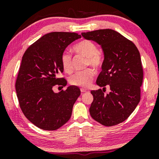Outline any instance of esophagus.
<instances>
[{"label": "esophagus", "mask_w": 159, "mask_h": 159, "mask_svg": "<svg viewBox=\"0 0 159 159\" xmlns=\"http://www.w3.org/2000/svg\"><path fill=\"white\" fill-rule=\"evenodd\" d=\"M81 93H86V92H88V90L84 88H81Z\"/></svg>", "instance_id": "esophagus-1"}]
</instances>
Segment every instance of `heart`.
<instances>
[{
	"label": "heart",
	"mask_w": 159,
	"mask_h": 159,
	"mask_svg": "<svg viewBox=\"0 0 159 159\" xmlns=\"http://www.w3.org/2000/svg\"><path fill=\"white\" fill-rule=\"evenodd\" d=\"M74 51L78 54L86 57V65L92 66L94 68H98L102 64V54L98 51L96 44L90 40H82L73 47ZM61 63L66 72H72V54L68 51H65L61 55ZM95 75L93 69L88 68L83 71H78L69 78L71 84L78 87H87L90 85Z\"/></svg>",
	"instance_id": "1"
}]
</instances>
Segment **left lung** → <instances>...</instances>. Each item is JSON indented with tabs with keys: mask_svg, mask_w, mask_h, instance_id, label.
Listing matches in <instances>:
<instances>
[{
	"mask_svg": "<svg viewBox=\"0 0 159 159\" xmlns=\"http://www.w3.org/2000/svg\"><path fill=\"white\" fill-rule=\"evenodd\" d=\"M81 35L101 45L104 54L102 72L96 80L103 89L91 91L93 101L90 114L105 126L117 125L130 116L140 102L143 68L139 51L132 41L111 29ZM106 85L110 87V93L105 94Z\"/></svg>",
	"mask_w": 159,
	"mask_h": 159,
	"instance_id": "obj_1",
	"label": "left lung"
}]
</instances>
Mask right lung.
<instances>
[{
	"mask_svg": "<svg viewBox=\"0 0 159 159\" xmlns=\"http://www.w3.org/2000/svg\"><path fill=\"white\" fill-rule=\"evenodd\" d=\"M81 36L76 33L52 32L42 36L27 49L16 82L20 107L27 119L43 130L53 131L68 122L81 90L69 86L54 93L53 87L66 86L61 55L66 48Z\"/></svg>",
	"mask_w": 159,
	"mask_h": 159,
	"instance_id": "right-lung-1",
	"label": "right lung"
}]
</instances>
